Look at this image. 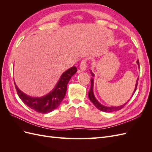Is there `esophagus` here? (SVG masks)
<instances>
[{"instance_id":"34e87169","label":"esophagus","mask_w":152,"mask_h":152,"mask_svg":"<svg viewBox=\"0 0 152 152\" xmlns=\"http://www.w3.org/2000/svg\"><path fill=\"white\" fill-rule=\"evenodd\" d=\"M87 68V63H86V59H83L80 65V70L82 72H84Z\"/></svg>"}]
</instances>
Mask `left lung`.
Wrapping results in <instances>:
<instances>
[{
	"label": "left lung",
	"mask_w": 152,
	"mask_h": 152,
	"mask_svg": "<svg viewBox=\"0 0 152 152\" xmlns=\"http://www.w3.org/2000/svg\"><path fill=\"white\" fill-rule=\"evenodd\" d=\"M137 65H138V66H140L139 61H137ZM91 75H92V77H91V89H90V91H89V94H88L89 98L91 100V102L93 103V104L95 106L96 108H97L98 110H101V111L104 112H115V111H117V110H119L122 109L123 107H124V106H125L128 103L130 99L132 97V96L134 95L135 91L136 90V88H137V82H138V79H137L136 80V85H135L134 90V91H133L131 97L127 101L126 103H125L121 105V106H118V107H107V106H104V105H103L102 104H101L98 102V101L97 100V99H96V97H95L94 94V91H93L94 74L91 71Z\"/></svg>",
	"instance_id": "8db88e82"
}]
</instances>
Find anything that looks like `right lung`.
<instances>
[{"mask_svg":"<svg viewBox=\"0 0 152 152\" xmlns=\"http://www.w3.org/2000/svg\"><path fill=\"white\" fill-rule=\"evenodd\" d=\"M77 71L76 66L68 69L63 73L54 88L41 97H34L24 93L18 88L15 82L18 96L26 105L36 112L41 113L51 112L59 107L65 98L68 82Z\"/></svg>","mask_w":152,"mask_h":152,"instance_id":"1","label":"right lung"}]
</instances>
